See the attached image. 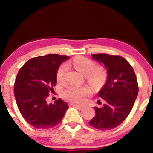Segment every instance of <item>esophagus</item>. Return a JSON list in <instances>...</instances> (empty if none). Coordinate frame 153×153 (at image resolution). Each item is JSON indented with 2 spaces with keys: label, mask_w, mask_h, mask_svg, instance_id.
<instances>
[{
  "label": "esophagus",
  "mask_w": 153,
  "mask_h": 153,
  "mask_svg": "<svg viewBox=\"0 0 153 153\" xmlns=\"http://www.w3.org/2000/svg\"><path fill=\"white\" fill-rule=\"evenodd\" d=\"M72 106H74V107H75V108H76L77 109H79V110H81L82 109V108H83V106H81V105H78V104H72Z\"/></svg>",
  "instance_id": "obj_1"
}]
</instances>
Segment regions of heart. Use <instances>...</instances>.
I'll use <instances>...</instances> for the list:
<instances>
[{
	"instance_id": "1",
	"label": "heart",
	"mask_w": 153,
	"mask_h": 153,
	"mask_svg": "<svg viewBox=\"0 0 153 153\" xmlns=\"http://www.w3.org/2000/svg\"><path fill=\"white\" fill-rule=\"evenodd\" d=\"M72 65L76 70L86 76L88 81L94 84H98L104 80L105 73L103 69L96 67L93 60L88 58L76 57L73 59ZM68 67L67 64H62L58 69L56 79L58 83H62L65 80V75ZM91 93V90L88 87H76L70 85L62 92V97L66 101L72 103L81 104L84 102L85 97Z\"/></svg>"
}]
</instances>
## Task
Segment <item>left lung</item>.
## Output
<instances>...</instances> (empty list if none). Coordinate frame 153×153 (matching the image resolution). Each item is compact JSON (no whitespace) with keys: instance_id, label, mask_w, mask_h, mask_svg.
Here are the masks:
<instances>
[{"instance_id":"left-lung-1","label":"left lung","mask_w":153,"mask_h":153,"mask_svg":"<svg viewBox=\"0 0 153 153\" xmlns=\"http://www.w3.org/2000/svg\"><path fill=\"white\" fill-rule=\"evenodd\" d=\"M107 70V80L98 96L104 100L103 107H94L96 115L89 122L94 128L109 130L118 127L128 116L137 99L139 87L132 67L122 56L92 54Z\"/></svg>"}]
</instances>
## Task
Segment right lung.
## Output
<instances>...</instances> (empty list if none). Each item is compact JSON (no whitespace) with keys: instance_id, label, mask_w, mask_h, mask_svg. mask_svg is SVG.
<instances>
[{"instance_id":"obj_1","label":"right lung","mask_w":153,"mask_h":153,"mask_svg":"<svg viewBox=\"0 0 153 153\" xmlns=\"http://www.w3.org/2000/svg\"><path fill=\"white\" fill-rule=\"evenodd\" d=\"M68 56L49 54L31 58L19 71L14 96L19 110L28 123L37 129L55 127L62 120L68 104L61 99L48 104L47 98L57 82L56 72Z\"/></svg>"}]
</instances>
